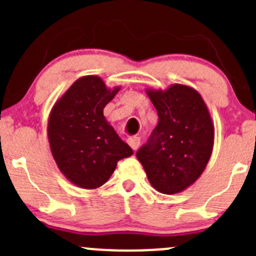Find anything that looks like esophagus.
Instances as JSON below:
<instances>
[{"mask_svg":"<svg viewBox=\"0 0 256 256\" xmlns=\"http://www.w3.org/2000/svg\"><path fill=\"white\" fill-rule=\"evenodd\" d=\"M128 144H130L132 150H138V146H140V138H138V136H130L128 138Z\"/></svg>","mask_w":256,"mask_h":256,"instance_id":"obj_1","label":"esophagus"}]
</instances>
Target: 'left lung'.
Listing matches in <instances>:
<instances>
[{
    "label": "left lung",
    "instance_id": "8db88e82",
    "mask_svg": "<svg viewBox=\"0 0 256 256\" xmlns=\"http://www.w3.org/2000/svg\"><path fill=\"white\" fill-rule=\"evenodd\" d=\"M158 124L136 154L152 187L164 194L187 190L207 167L214 125L202 95L184 84L146 89Z\"/></svg>",
    "mask_w": 256,
    "mask_h": 256
}]
</instances>
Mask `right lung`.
<instances>
[{
    "instance_id": "right-lung-1",
    "label": "right lung",
    "mask_w": 256,
    "mask_h": 256,
    "mask_svg": "<svg viewBox=\"0 0 256 256\" xmlns=\"http://www.w3.org/2000/svg\"><path fill=\"white\" fill-rule=\"evenodd\" d=\"M121 86H106L100 76H85L70 85L52 108L48 141L56 166L84 190L104 184L118 161L134 154L104 116V108Z\"/></svg>"
}]
</instances>
